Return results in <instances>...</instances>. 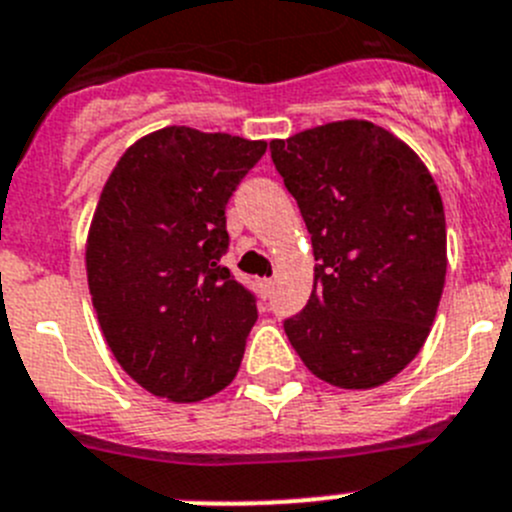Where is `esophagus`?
Returning <instances> with one entry per match:
<instances>
[{
	"mask_svg": "<svg viewBox=\"0 0 512 512\" xmlns=\"http://www.w3.org/2000/svg\"><path fill=\"white\" fill-rule=\"evenodd\" d=\"M259 287H261V292H264V297H269L271 289H274V279H261Z\"/></svg>",
	"mask_w": 512,
	"mask_h": 512,
	"instance_id": "34e87169",
	"label": "esophagus"
}]
</instances>
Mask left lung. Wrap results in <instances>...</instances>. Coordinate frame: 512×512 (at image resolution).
I'll list each match as a JSON object with an SVG mask.
<instances>
[{
    "instance_id": "left-lung-1",
    "label": "left lung",
    "mask_w": 512,
    "mask_h": 512,
    "mask_svg": "<svg viewBox=\"0 0 512 512\" xmlns=\"http://www.w3.org/2000/svg\"><path fill=\"white\" fill-rule=\"evenodd\" d=\"M312 236L314 289L284 322L292 348L337 388L383 386L424 348L447 276L439 187L419 154L365 119L271 142Z\"/></svg>"
}]
</instances>
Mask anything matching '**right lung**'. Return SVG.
<instances>
[{
  "instance_id": "obj_1",
  "label": "right lung",
  "mask_w": 512,
  "mask_h": 512,
  "mask_svg": "<svg viewBox=\"0 0 512 512\" xmlns=\"http://www.w3.org/2000/svg\"><path fill=\"white\" fill-rule=\"evenodd\" d=\"M264 139L164 126L131 144L103 185L86 274L121 368L172 403L215 396L236 378L256 302L220 266L225 205Z\"/></svg>"
}]
</instances>
